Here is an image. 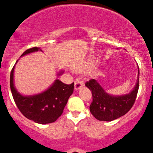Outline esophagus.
<instances>
[{"label": "esophagus", "mask_w": 153, "mask_h": 153, "mask_svg": "<svg viewBox=\"0 0 153 153\" xmlns=\"http://www.w3.org/2000/svg\"><path fill=\"white\" fill-rule=\"evenodd\" d=\"M84 86V83L82 81H81L80 79H76L75 81V89L76 90H78L81 86Z\"/></svg>", "instance_id": "1"}]
</instances>
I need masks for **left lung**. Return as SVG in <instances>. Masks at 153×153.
Listing matches in <instances>:
<instances>
[{"mask_svg":"<svg viewBox=\"0 0 153 153\" xmlns=\"http://www.w3.org/2000/svg\"><path fill=\"white\" fill-rule=\"evenodd\" d=\"M92 92V101L89 106L92 115L99 121H111L127 113L135 104L139 88V69L137 84L130 93L122 96L107 94L95 79L85 83Z\"/></svg>","mask_w":153,"mask_h":153,"instance_id":"8db88e82","label":"left lung"}]
</instances>
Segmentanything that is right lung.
<instances>
[{"label":"right lung","mask_w":153,"mask_h":153,"mask_svg":"<svg viewBox=\"0 0 153 153\" xmlns=\"http://www.w3.org/2000/svg\"><path fill=\"white\" fill-rule=\"evenodd\" d=\"M42 51L38 47L26 50L21 56L30 52ZM17 63V62H16ZM14 66L10 73V88L12 97L20 112L29 120L41 124L55 122L63 113L68 99L74 90V83L66 84L56 80L45 92L32 96H23L14 86Z\"/></svg>","instance_id":"obj_1"}]
</instances>
